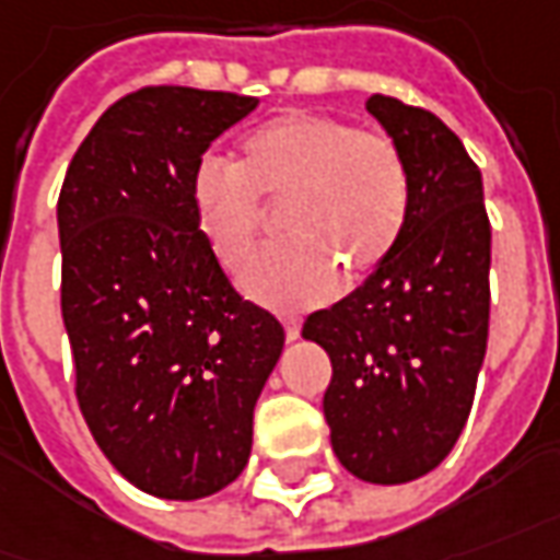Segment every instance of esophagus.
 <instances>
[{"label":"esophagus","instance_id":"esophagus-1","mask_svg":"<svg viewBox=\"0 0 560 560\" xmlns=\"http://www.w3.org/2000/svg\"><path fill=\"white\" fill-rule=\"evenodd\" d=\"M281 322H284V337H288V340H296V337H300V322H296L294 315H284Z\"/></svg>","mask_w":560,"mask_h":560}]
</instances>
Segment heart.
I'll list each match as a JSON object with an SVG mask.
<instances>
[{
  "mask_svg": "<svg viewBox=\"0 0 560 560\" xmlns=\"http://www.w3.org/2000/svg\"><path fill=\"white\" fill-rule=\"evenodd\" d=\"M189 199L223 269L242 272L279 205L288 235L245 276L266 306L310 310L346 281L371 276L398 245L410 211L401 147L383 131L318 113H284L242 137L235 165L201 162Z\"/></svg>",
  "mask_w": 560,
  "mask_h": 560,
  "instance_id": "heart-1",
  "label": "heart"
}]
</instances>
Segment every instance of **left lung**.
<instances>
[{
    "label": "left lung",
    "mask_w": 560,
    "mask_h": 560,
    "mask_svg": "<svg viewBox=\"0 0 560 560\" xmlns=\"http://www.w3.org/2000/svg\"><path fill=\"white\" fill-rule=\"evenodd\" d=\"M401 147L410 211L392 254L352 294L312 312L303 337L330 355L325 420L361 481L405 485L454 451L488 352L490 220L481 171L429 109L368 101Z\"/></svg>",
    "instance_id": "8db88e82"
}]
</instances>
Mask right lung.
<instances>
[{"label": "right lung", "instance_id": "add662e5", "mask_svg": "<svg viewBox=\"0 0 560 560\" xmlns=\"http://www.w3.org/2000/svg\"><path fill=\"white\" fill-rule=\"evenodd\" d=\"M257 97L150 85L106 109L57 199L60 312L97 447L143 493L201 500L250 456L254 405L284 346L208 248L189 184Z\"/></svg>", "mask_w": 560, "mask_h": 560}]
</instances>
